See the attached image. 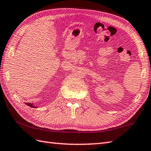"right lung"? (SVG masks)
Here are the masks:
<instances>
[{"label":"right lung","mask_w":151,"mask_h":151,"mask_svg":"<svg viewBox=\"0 0 151 151\" xmlns=\"http://www.w3.org/2000/svg\"><path fill=\"white\" fill-rule=\"evenodd\" d=\"M26 105H27L28 106H29V107H33V108H36V107L35 106H34L32 104H31V103H26Z\"/></svg>","instance_id":"add662e5"}]
</instances>
